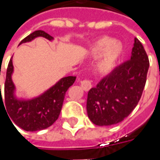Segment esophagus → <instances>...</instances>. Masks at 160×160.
Wrapping results in <instances>:
<instances>
[{
  "instance_id": "obj_1",
  "label": "esophagus",
  "mask_w": 160,
  "mask_h": 160,
  "mask_svg": "<svg viewBox=\"0 0 160 160\" xmlns=\"http://www.w3.org/2000/svg\"><path fill=\"white\" fill-rule=\"evenodd\" d=\"M80 85H81V87L83 88L85 91H88L90 90L91 88H92V81L90 80H84L82 81H80Z\"/></svg>"
}]
</instances>
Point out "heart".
I'll return each instance as SVG.
<instances>
[{"label": "heart", "instance_id": "b5f03b06", "mask_svg": "<svg viewBox=\"0 0 160 160\" xmlns=\"http://www.w3.org/2000/svg\"><path fill=\"white\" fill-rule=\"evenodd\" d=\"M121 51L122 46L119 42H112V39L109 38H104L98 40L92 48L93 56H98L103 54L102 58L98 64V71L102 73L110 72L114 66Z\"/></svg>", "mask_w": 160, "mask_h": 160}]
</instances>
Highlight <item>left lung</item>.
Returning a JSON list of instances; mask_svg holds the SVG:
<instances>
[{
	"mask_svg": "<svg viewBox=\"0 0 160 160\" xmlns=\"http://www.w3.org/2000/svg\"><path fill=\"white\" fill-rule=\"evenodd\" d=\"M149 68L141 42L134 38L131 58L103 77L87 95V115L98 126L119 123L128 117L140 101Z\"/></svg>",
	"mask_w": 160,
	"mask_h": 160,
	"instance_id": "8db88e82",
	"label": "left lung"
}]
</instances>
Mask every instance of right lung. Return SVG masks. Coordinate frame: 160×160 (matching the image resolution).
Returning <instances> with one entry per match:
<instances>
[{
	"label": "right lung",
	"mask_w": 160,
	"mask_h": 160,
	"mask_svg": "<svg viewBox=\"0 0 160 160\" xmlns=\"http://www.w3.org/2000/svg\"><path fill=\"white\" fill-rule=\"evenodd\" d=\"M37 37H43L49 40L53 39L52 37L48 33L39 30L31 33L19 42V44L30 42ZM12 71L13 66L12 59H10L4 85V100H2V94L0 92V103L2 102L3 104V101H4L3 106L5 105L4 108L7 110L10 118L9 119L26 131L42 130L51 126L59 118L65 94L68 88L74 83L76 77H64L38 98L27 101L18 100L13 95L14 85L11 77Z\"/></svg>",
	"instance_id": "add662e5"
}]
</instances>
